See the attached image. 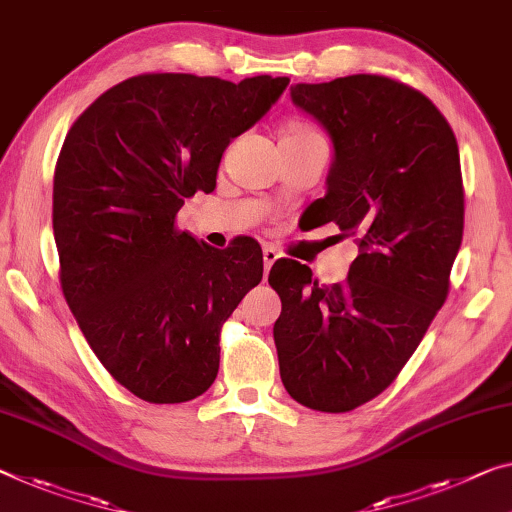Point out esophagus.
Here are the masks:
<instances>
[{"instance_id":"obj_1","label":"esophagus","mask_w":512,"mask_h":512,"mask_svg":"<svg viewBox=\"0 0 512 512\" xmlns=\"http://www.w3.org/2000/svg\"><path fill=\"white\" fill-rule=\"evenodd\" d=\"M277 258H279V251L274 249L272 245H265V249H263V265H265V274L270 272V267L277 263Z\"/></svg>"}]
</instances>
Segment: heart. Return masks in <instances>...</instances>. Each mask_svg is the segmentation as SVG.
I'll list each match as a JSON object with an SVG mask.
<instances>
[{"label":"heart","mask_w":512,"mask_h":512,"mask_svg":"<svg viewBox=\"0 0 512 512\" xmlns=\"http://www.w3.org/2000/svg\"><path fill=\"white\" fill-rule=\"evenodd\" d=\"M306 139H320V135L309 125L300 121H290L281 128V141H306Z\"/></svg>","instance_id":"heart-1"}]
</instances>
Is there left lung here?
<instances>
[{"label": "left lung", "mask_w": 512, "mask_h": 512, "mask_svg": "<svg viewBox=\"0 0 512 512\" xmlns=\"http://www.w3.org/2000/svg\"><path fill=\"white\" fill-rule=\"evenodd\" d=\"M334 144L327 194L304 215L355 235L348 279L322 286L277 261L274 345L286 391L318 412H350L396 380L448 295L465 229L458 141L442 112L382 75L290 86Z\"/></svg>", "instance_id": "8db88e82"}]
</instances>
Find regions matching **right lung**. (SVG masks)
Segmentation results:
<instances>
[{
	"instance_id": "add662e5",
	"label": "right lung",
	"mask_w": 512,
	"mask_h": 512,
	"mask_svg": "<svg viewBox=\"0 0 512 512\" xmlns=\"http://www.w3.org/2000/svg\"><path fill=\"white\" fill-rule=\"evenodd\" d=\"M288 82L137 75L68 130L52 192L61 288L100 364L141 400L185 403L208 391L224 320L263 279L258 242L215 249L178 231L176 215L215 190L226 146Z\"/></svg>"
}]
</instances>
